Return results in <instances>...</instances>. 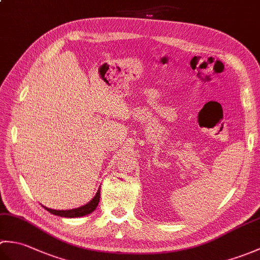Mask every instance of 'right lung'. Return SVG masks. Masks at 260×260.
<instances>
[{"label": "right lung", "mask_w": 260, "mask_h": 260, "mask_svg": "<svg viewBox=\"0 0 260 260\" xmlns=\"http://www.w3.org/2000/svg\"><path fill=\"white\" fill-rule=\"evenodd\" d=\"M99 199H101V191H97L96 196L92 198V200L90 202H88L85 204L84 207L73 209V210H53V209H49L47 207H43L47 211H49L52 214L60 215V217H64V218H77V217H82V215H86L88 213L92 212L95 210L99 203Z\"/></svg>", "instance_id": "1"}]
</instances>
